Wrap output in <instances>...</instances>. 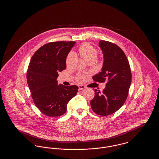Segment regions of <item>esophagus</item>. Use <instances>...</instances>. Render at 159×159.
<instances>
[{"instance_id": "esophagus-1", "label": "esophagus", "mask_w": 159, "mask_h": 159, "mask_svg": "<svg viewBox=\"0 0 159 159\" xmlns=\"http://www.w3.org/2000/svg\"><path fill=\"white\" fill-rule=\"evenodd\" d=\"M84 86L83 85H79V90L80 91V90H82L83 89H84Z\"/></svg>"}]
</instances>
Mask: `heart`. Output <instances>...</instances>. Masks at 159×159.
I'll return each mask as SVG.
<instances>
[{
	"instance_id": "1",
	"label": "heart",
	"mask_w": 159,
	"mask_h": 159,
	"mask_svg": "<svg viewBox=\"0 0 159 159\" xmlns=\"http://www.w3.org/2000/svg\"><path fill=\"white\" fill-rule=\"evenodd\" d=\"M78 51H79V53L80 54V55L87 62L92 59L95 60L98 55V50L95 47H93V46L92 45L91 43H88V42L84 43L83 44L80 46L79 48ZM74 58H75L74 54L72 52H70L67 55V57L66 58V62L67 66L68 67L72 65V63L74 61ZM84 79H85L84 76L82 74H79L76 77L77 80L79 82H83V80H84Z\"/></svg>"
}]
</instances>
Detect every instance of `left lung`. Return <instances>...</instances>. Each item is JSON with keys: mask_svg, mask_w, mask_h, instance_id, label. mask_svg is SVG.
Masks as SVG:
<instances>
[{"mask_svg": "<svg viewBox=\"0 0 159 159\" xmlns=\"http://www.w3.org/2000/svg\"><path fill=\"white\" fill-rule=\"evenodd\" d=\"M99 46L103 53L101 71L93 76L95 82H105V89H93L95 97L91 108L97 114L107 116L113 114L124 104L128 95L132 74L128 60L121 48L111 42L101 40Z\"/></svg>", "mask_w": 159, "mask_h": 159, "instance_id": "8db88e82", "label": "left lung"}]
</instances>
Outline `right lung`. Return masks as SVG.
<instances>
[{
  "mask_svg": "<svg viewBox=\"0 0 159 159\" xmlns=\"http://www.w3.org/2000/svg\"><path fill=\"white\" fill-rule=\"evenodd\" d=\"M75 42H51L42 46L31 58L27 80L38 109L49 117H58L67 111L69 101L76 96L78 86L58 84V72L66 68V58Z\"/></svg>",
  "mask_w": 159,
  "mask_h": 159,
  "instance_id": "1",
  "label": "right lung"
}]
</instances>
